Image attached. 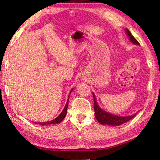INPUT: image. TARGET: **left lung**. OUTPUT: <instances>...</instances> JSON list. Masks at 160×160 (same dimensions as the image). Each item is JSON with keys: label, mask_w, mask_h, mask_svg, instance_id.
<instances>
[{"label": "left lung", "mask_w": 160, "mask_h": 160, "mask_svg": "<svg viewBox=\"0 0 160 160\" xmlns=\"http://www.w3.org/2000/svg\"><path fill=\"white\" fill-rule=\"evenodd\" d=\"M126 32L129 37L130 40H131L133 44L137 45L140 44L139 42L135 39L134 37L131 34V32H130L128 29H126ZM92 95L94 97V112H95V113H94L95 118L100 123L103 124V125H104V124L111 126L121 125V124L131 120V119L135 116V114H134L129 116H118L113 114H111L109 113H107V112H105V111L102 109L101 108L99 107V105L97 104L95 95H94V93H92Z\"/></svg>", "instance_id": "obj_1"}]
</instances>
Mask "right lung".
Listing matches in <instances>:
<instances>
[{"mask_svg":"<svg viewBox=\"0 0 160 160\" xmlns=\"http://www.w3.org/2000/svg\"><path fill=\"white\" fill-rule=\"evenodd\" d=\"M72 90V89L71 90V91H70V94L71 93V92ZM70 96V95H69ZM69 96H68V99H69ZM68 100L67 101V103L66 104V107H64L63 110L62 111V112L60 115H59L57 118H56L55 119H53V120L52 121H47V122H41V123H39V122H35V123H37V124H40V125H48V124H53V123H58L61 122L63 120L64 118L66 117V116L67 114V109H68Z\"/></svg>","mask_w":160,"mask_h":160,"instance_id":"right-lung-1","label":"right lung"}]
</instances>
